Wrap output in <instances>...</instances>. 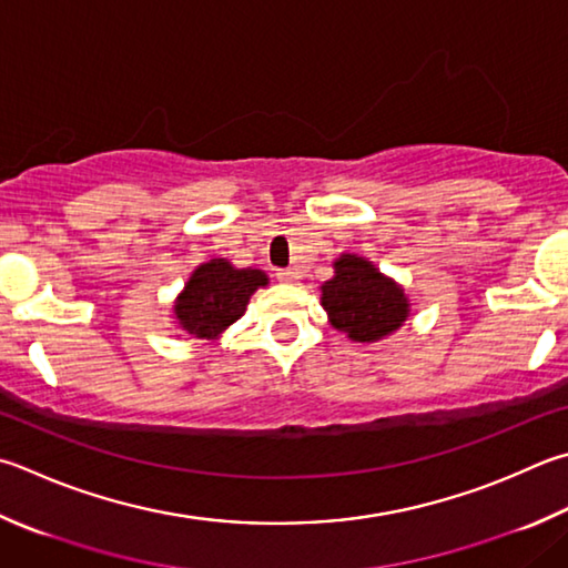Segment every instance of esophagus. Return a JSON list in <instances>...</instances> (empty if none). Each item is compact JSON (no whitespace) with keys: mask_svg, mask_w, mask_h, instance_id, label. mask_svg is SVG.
Here are the masks:
<instances>
[{"mask_svg":"<svg viewBox=\"0 0 568 568\" xmlns=\"http://www.w3.org/2000/svg\"><path fill=\"white\" fill-rule=\"evenodd\" d=\"M277 277H281L283 283H295L301 275H297L293 267H283V271H277Z\"/></svg>","mask_w":568,"mask_h":568,"instance_id":"esophagus-1","label":"esophagus"}]
</instances>
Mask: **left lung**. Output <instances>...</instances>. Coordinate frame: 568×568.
Listing matches in <instances>:
<instances>
[{
	"label": "left lung",
	"mask_w": 568,
	"mask_h": 568,
	"mask_svg": "<svg viewBox=\"0 0 568 568\" xmlns=\"http://www.w3.org/2000/svg\"><path fill=\"white\" fill-rule=\"evenodd\" d=\"M323 307L337 329L357 343H375L407 320V297L375 265L357 255L335 263V277L323 285Z\"/></svg>",
	"instance_id": "obj_1"
}]
</instances>
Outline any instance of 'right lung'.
<instances>
[{"mask_svg": "<svg viewBox=\"0 0 568 568\" xmlns=\"http://www.w3.org/2000/svg\"><path fill=\"white\" fill-rule=\"evenodd\" d=\"M267 277L263 271L253 267H233L223 257L195 267L185 291L176 301V317L185 333L211 339L221 335L225 327L235 323L248 305L251 295L265 285Z\"/></svg>", "mask_w": 568, "mask_h": 568, "instance_id": "1", "label": "right lung"}]
</instances>
